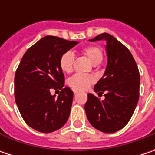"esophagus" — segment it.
<instances>
[{
  "label": "esophagus",
  "instance_id": "obj_1",
  "mask_svg": "<svg viewBox=\"0 0 155 155\" xmlns=\"http://www.w3.org/2000/svg\"><path fill=\"white\" fill-rule=\"evenodd\" d=\"M78 92V91H73V93H74V95H76V94H77Z\"/></svg>",
  "mask_w": 155,
  "mask_h": 155
}]
</instances>
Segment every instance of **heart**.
<instances>
[{"mask_svg":"<svg viewBox=\"0 0 155 155\" xmlns=\"http://www.w3.org/2000/svg\"><path fill=\"white\" fill-rule=\"evenodd\" d=\"M83 54L92 62L94 64H98L102 62L104 54L102 49L97 45H89L83 49ZM74 54L71 51L63 53L59 58V67L63 72L70 73L73 70ZM94 83V78L91 75L75 74L68 80L69 86L76 91H84Z\"/></svg>","mask_w":155,"mask_h":155,"instance_id":"1","label":"heart"}]
</instances>
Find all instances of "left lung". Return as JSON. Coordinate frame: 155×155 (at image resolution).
Returning a JSON list of instances; mask_svg holds the SVG:
<instances>
[{"instance_id": "1", "label": "left lung", "mask_w": 155, "mask_h": 155, "mask_svg": "<svg viewBox=\"0 0 155 155\" xmlns=\"http://www.w3.org/2000/svg\"><path fill=\"white\" fill-rule=\"evenodd\" d=\"M105 40L108 63L103 78L94 86L100 100L88 94L84 105L86 116L93 127L104 133H115L127 125L139 100L140 72L128 48L109 33L90 39Z\"/></svg>"}]
</instances>
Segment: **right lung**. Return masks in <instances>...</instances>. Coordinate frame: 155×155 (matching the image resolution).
Wrapping results in <instances>:
<instances>
[{"instance_id":"add662e5","label":"right lung","mask_w":155,"mask_h":155,"mask_svg":"<svg viewBox=\"0 0 155 155\" xmlns=\"http://www.w3.org/2000/svg\"><path fill=\"white\" fill-rule=\"evenodd\" d=\"M56 36H45L27 50L16 70L15 97L27 125L41 133H51L65 124L73 100V91L64 86L59 67L63 53L78 45ZM60 89L58 98L51 90Z\"/></svg>"}]
</instances>
